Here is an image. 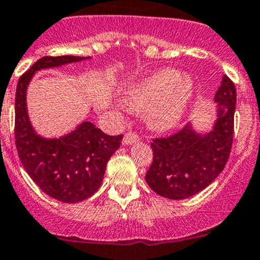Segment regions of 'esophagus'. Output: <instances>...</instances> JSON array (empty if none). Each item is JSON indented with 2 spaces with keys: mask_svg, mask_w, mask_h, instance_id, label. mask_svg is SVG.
I'll use <instances>...</instances> for the list:
<instances>
[{
  "mask_svg": "<svg viewBox=\"0 0 260 260\" xmlns=\"http://www.w3.org/2000/svg\"><path fill=\"white\" fill-rule=\"evenodd\" d=\"M140 141V136L138 134L133 133V131H129V133L125 134L124 139H122V144L124 145H131V144H135Z\"/></svg>",
  "mask_w": 260,
  "mask_h": 260,
  "instance_id": "esophagus-1",
  "label": "esophagus"
}]
</instances>
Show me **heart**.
<instances>
[{"label": "heart", "mask_w": 260, "mask_h": 260, "mask_svg": "<svg viewBox=\"0 0 260 260\" xmlns=\"http://www.w3.org/2000/svg\"><path fill=\"white\" fill-rule=\"evenodd\" d=\"M194 94V83L177 69H160L141 79L127 93L135 111L150 110L149 122L156 130L176 126L186 114Z\"/></svg>", "instance_id": "heart-1"}]
</instances>
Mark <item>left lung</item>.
I'll list each match as a JSON object with an SVG mask.
<instances>
[{"label": "left lung", "instance_id": "8db88e82", "mask_svg": "<svg viewBox=\"0 0 260 260\" xmlns=\"http://www.w3.org/2000/svg\"><path fill=\"white\" fill-rule=\"evenodd\" d=\"M215 102L217 120L210 133L201 135L187 124L173 135L153 139V163L145 181L159 196L188 199L211 184L225 168L233 145L236 106V89L228 76L222 77Z\"/></svg>", "mask_w": 260, "mask_h": 260}]
</instances>
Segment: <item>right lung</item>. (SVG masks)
<instances>
[{
  "mask_svg": "<svg viewBox=\"0 0 260 260\" xmlns=\"http://www.w3.org/2000/svg\"><path fill=\"white\" fill-rule=\"evenodd\" d=\"M84 56H43L20 77L15 97V143L20 160L48 196L76 204L100 188L106 164L119 149L122 135L105 134L84 121L68 135L45 139L32 129L26 111V88L37 71L81 61Z\"/></svg>",
  "mask_w": 260,
  "mask_h": 260,
  "instance_id": "obj_1",
  "label": "right lung"
}]
</instances>
